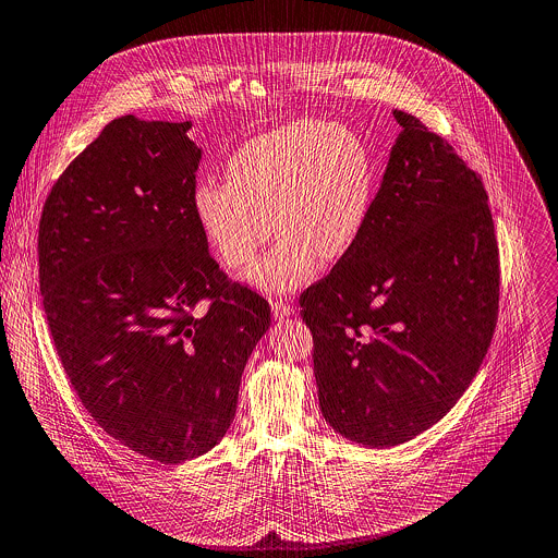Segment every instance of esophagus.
Returning a JSON list of instances; mask_svg holds the SVG:
<instances>
[{"label":"esophagus","mask_w":558,"mask_h":558,"mask_svg":"<svg viewBox=\"0 0 558 558\" xmlns=\"http://www.w3.org/2000/svg\"><path fill=\"white\" fill-rule=\"evenodd\" d=\"M271 313L276 319H287L293 315V306L284 300H271Z\"/></svg>","instance_id":"esophagus-1"}]
</instances>
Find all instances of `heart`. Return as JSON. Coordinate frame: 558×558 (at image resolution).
<instances>
[{
	"instance_id": "obj_1",
	"label": "heart",
	"mask_w": 558,
	"mask_h": 558,
	"mask_svg": "<svg viewBox=\"0 0 558 558\" xmlns=\"http://www.w3.org/2000/svg\"><path fill=\"white\" fill-rule=\"evenodd\" d=\"M226 180L193 189V213L217 258L241 269L271 234L247 282L280 295L306 287L322 260L345 258L374 208V158L365 141L330 121L300 119L245 141L226 162Z\"/></svg>"
}]
</instances>
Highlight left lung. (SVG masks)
Listing matches in <instances>:
<instances>
[{"label": "left lung", "mask_w": 558, "mask_h": 558, "mask_svg": "<svg viewBox=\"0 0 558 558\" xmlns=\"http://www.w3.org/2000/svg\"><path fill=\"white\" fill-rule=\"evenodd\" d=\"M393 117L402 130L363 239L300 298L326 424L378 450L450 413L489 350L500 298L481 178L417 117Z\"/></svg>", "instance_id": "left-lung-1"}]
</instances>
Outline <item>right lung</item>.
Here are the masks:
<instances>
[{
	"instance_id": "right-lung-1",
	"label": "right lung",
	"mask_w": 558,
	"mask_h": 558,
	"mask_svg": "<svg viewBox=\"0 0 558 558\" xmlns=\"http://www.w3.org/2000/svg\"><path fill=\"white\" fill-rule=\"evenodd\" d=\"M189 130L110 121L58 178L38 228L43 306L71 387L110 437L165 465L226 437L271 324L269 304L208 254Z\"/></svg>"
}]
</instances>
